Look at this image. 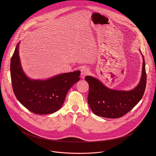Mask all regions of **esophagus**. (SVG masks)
Listing matches in <instances>:
<instances>
[{
  "label": "esophagus",
  "mask_w": 156,
  "mask_h": 156,
  "mask_svg": "<svg viewBox=\"0 0 156 156\" xmlns=\"http://www.w3.org/2000/svg\"><path fill=\"white\" fill-rule=\"evenodd\" d=\"M89 74V69L87 68H83L81 69V74L80 77L82 79H84L86 76Z\"/></svg>",
  "instance_id": "obj_1"
}]
</instances>
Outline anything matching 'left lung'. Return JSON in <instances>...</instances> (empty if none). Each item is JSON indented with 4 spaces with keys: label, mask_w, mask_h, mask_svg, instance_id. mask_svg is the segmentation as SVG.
<instances>
[{
    "label": "left lung",
    "mask_w": 156,
    "mask_h": 156,
    "mask_svg": "<svg viewBox=\"0 0 156 156\" xmlns=\"http://www.w3.org/2000/svg\"><path fill=\"white\" fill-rule=\"evenodd\" d=\"M85 79L89 84L88 103L94 113L107 118H120L130 111L144 95L147 84L144 58L140 81L132 90L109 89L91 76H86Z\"/></svg>",
    "instance_id": "left-lung-1"
}]
</instances>
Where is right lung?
<instances>
[{
    "label": "right lung",
    "instance_id": "add662e5",
    "mask_svg": "<svg viewBox=\"0 0 156 156\" xmlns=\"http://www.w3.org/2000/svg\"><path fill=\"white\" fill-rule=\"evenodd\" d=\"M19 45L11 60V78L14 93L19 102L29 111L45 115L58 111L65 101L67 92L80 80V71L56 76L45 80H31L23 71Z\"/></svg>",
    "mask_w": 156,
    "mask_h": 156
}]
</instances>
